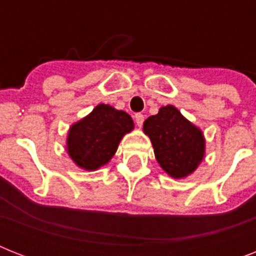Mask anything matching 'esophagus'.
Returning a JSON list of instances; mask_svg holds the SVG:
<instances>
[{
  "mask_svg": "<svg viewBox=\"0 0 256 256\" xmlns=\"http://www.w3.org/2000/svg\"><path fill=\"white\" fill-rule=\"evenodd\" d=\"M134 120H136V126H142L144 124V114H140V112H136V116H134Z\"/></svg>",
  "mask_w": 256,
  "mask_h": 256,
  "instance_id": "obj_1",
  "label": "esophagus"
}]
</instances>
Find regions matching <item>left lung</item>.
Segmentation results:
<instances>
[{
  "mask_svg": "<svg viewBox=\"0 0 256 256\" xmlns=\"http://www.w3.org/2000/svg\"><path fill=\"white\" fill-rule=\"evenodd\" d=\"M144 132L152 140L158 164L172 178L191 174L200 164L204 154L203 134L174 106L160 108L156 116H148Z\"/></svg>",
  "mask_w": 256,
  "mask_h": 256,
  "instance_id": "1",
  "label": "left lung"
}]
</instances>
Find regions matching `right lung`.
<instances>
[{
  "instance_id": "add662e5",
  "label": "right lung",
  "mask_w": 256,
  "mask_h": 256,
  "mask_svg": "<svg viewBox=\"0 0 256 256\" xmlns=\"http://www.w3.org/2000/svg\"><path fill=\"white\" fill-rule=\"evenodd\" d=\"M134 128L128 112L108 104H98L86 118L72 126L68 152L82 168L96 170L112 160L118 144Z\"/></svg>"
}]
</instances>
